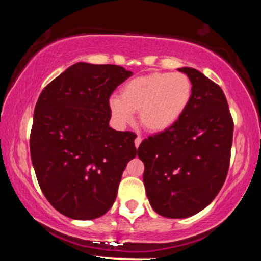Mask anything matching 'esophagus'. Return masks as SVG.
<instances>
[{
	"instance_id": "34e87169",
	"label": "esophagus",
	"mask_w": 261,
	"mask_h": 261,
	"mask_svg": "<svg viewBox=\"0 0 261 261\" xmlns=\"http://www.w3.org/2000/svg\"><path fill=\"white\" fill-rule=\"evenodd\" d=\"M141 142H142V137H141V136H137L136 139H135V146H136V148L139 147Z\"/></svg>"
}]
</instances>
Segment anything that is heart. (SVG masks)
Listing matches in <instances>:
<instances>
[{
  "mask_svg": "<svg viewBox=\"0 0 261 261\" xmlns=\"http://www.w3.org/2000/svg\"><path fill=\"white\" fill-rule=\"evenodd\" d=\"M193 95V85L184 73L153 72L125 83L121 97L113 95L109 110L120 126L139 112L141 125L151 133H163L180 120Z\"/></svg>",
  "mask_w": 261,
  "mask_h": 261,
  "instance_id": "obj_1",
  "label": "heart"
}]
</instances>
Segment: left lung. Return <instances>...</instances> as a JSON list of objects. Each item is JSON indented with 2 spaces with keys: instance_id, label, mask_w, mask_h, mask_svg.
I'll list each match as a JSON object with an SVG mask.
<instances>
[{
  "instance_id": "1",
  "label": "left lung",
  "mask_w": 261,
  "mask_h": 261,
  "mask_svg": "<svg viewBox=\"0 0 261 261\" xmlns=\"http://www.w3.org/2000/svg\"><path fill=\"white\" fill-rule=\"evenodd\" d=\"M178 70L193 85L187 110L174 126L143 140L137 149L148 201L168 218L196 215L217 196L228 173L233 139L221 87L195 68Z\"/></svg>"
}]
</instances>
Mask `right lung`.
<instances>
[{
    "mask_svg": "<svg viewBox=\"0 0 261 261\" xmlns=\"http://www.w3.org/2000/svg\"><path fill=\"white\" fill-rule=\"evenodd\" d=\"M130 76L121 66L77 62L39 97L32 163L47 201L66 217L86 221L107 214L125 167L136 157V135L109 126L110 95Z\"/></svg>",
    "mask_w": 261,
    "mask_h": 261,
    "instance_id": "right-lung-1",
    "label": "right lung"
}]
</instances>
